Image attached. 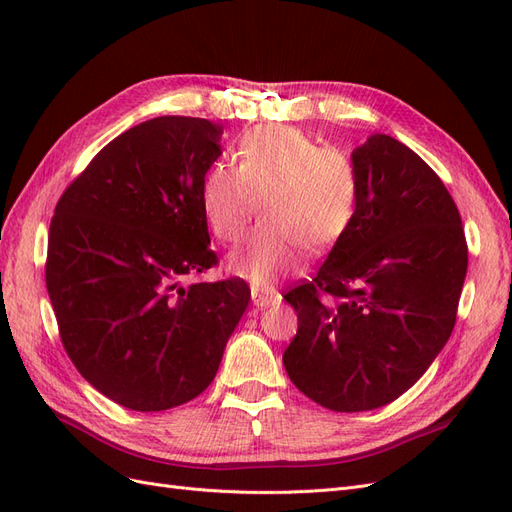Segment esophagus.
I'll use <instances>...</instances> for the list:
<instances>
[{
  "instance_id": "obj_1",
  "label": "esophagus",
  "mask_w": 512,
  "mask_h": 512,
  "mask_svg": "<svg viewBox=\"0 0 512 512\" xmlns=\"http://www.w3.org/2000/svg\"><path fill=\"white\" fill-rule=\"evenodd\" d=\"M280 301V294H277L275 290H271V288H254L252 290V303L256 305V307H260V309H265V307H269V305H273V303H277Z\"/></svg>"
}]
</instances>
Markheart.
Returning a JSON list of instances; mask_svg holds the SVG:
<instances>
[{
    "label": "heart",
    "instance_id": "heart-1",
    "mask_svg": "<svg viewBox=\"0 0 512 512\" xmlns=\"http://www.w3.org/2000/svg\"><path fill=\"white\" fill-rule=\"evenodd\" d=\"M361 179L346 151L322 147L307 132L267 123L247 130L235 151V166L215 162L200 185V207L213 237L235 243L256 213L250 232L228 265L256 286L297 271L303 247L331 250L346 237Z\"/></svg>",
    "mask_w": 512,
    "mask_h": 512
}]
</instances>
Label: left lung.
<instances>
[{"label": "left lung", "mask_w": 512, "mask_h": 512, "mask_svg": "<svg viewBox=\"0 0 512 512\" xmlns=\"http://www.w3.org/2000/svg\"><path fill=\"white\" fill-rule=\"evenodd\" d=\"M354 222L284 299L299 331L284 352L297 389L335 412L391 404L440 354L457 320L468 243L453 196L389 134L352 151Z\"/></svg>", "instance_id": "8db88e82"}]
</instances>
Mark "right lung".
Returning a JSON list of instances; mask_svg holds the SVG:
<instances>
[{"label": "right lung", "instance_id": "add662e5", "mask_svg": "<svg viewBox=\"0 0 512 512\" xmlns=\"http://www.w3.org/2000/svg\"><path fill=\"white\" fill-rule=\"evenodd\" d=\"M222 126L166 115L119 134L61 194L46 290L70 361L115 404L160 412L213 382L250 286H183L218 265L200 185Z\"/></svg>", "mask_w": 512, "mask_h": 512}]
</instances>
